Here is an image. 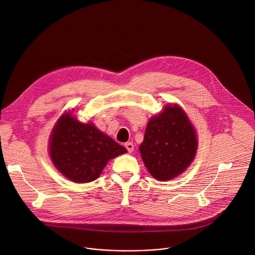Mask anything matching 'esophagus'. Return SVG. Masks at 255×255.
I'll return each mask as SVG.
<instances>
[{"mask_svg":"<svg viewBox=\"0 0 255 255\" xmlns=\"http://www.w3.org/2000/svg\"><path fill=\"white\" fill-rule=\"evenodd\" d=\"M125 147H126V149L128 150V152H132V151L134 150V145H133L132 142H127V143L125 144Z\"/></svg>","mask_w":255,"mask_h":255,"instance_id":"1","label":"esophagus"}]
</instances>
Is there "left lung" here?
I'll list each match as a JSON object with an SVG mask.
<instances>
[{"label":"left lung","mask_w":255,"mask_h":255,"mask_svg":"<svg viewBox=\"0 0 255 255\" xmlns=\"http://www.w3.org/2000/svg\"><path fill=\"white\" fill-rule=\"evenodd\" d=\"M197 149L195 128L177 105L166 106L162 113L149 120L139 146L145 166L162 181L183 173L194 160Z\"/></svg>","instance_id":"obj_1"}]
</instances>
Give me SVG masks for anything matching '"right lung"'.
<instances>
[{
    "mask_svg": "<svg viewBox=\"0 0 255 255\" xmlns=\"http://www.w3.org/2000/svg\"><path fill=\"white\" fill-rule=\"evenodd\" d=\"M71 113L63 114L52 130L50 157L71 181L90 183L99 177L109 160L126 153L127 149L93 123H82Z\"/></svg>",
    "mask_w": 255,
    "mask_h": 255,
    "instance_id": "1",
    "label": "right lung"
}]
</instances>
